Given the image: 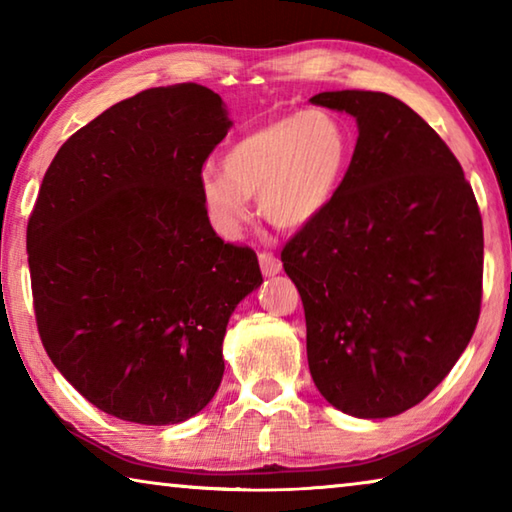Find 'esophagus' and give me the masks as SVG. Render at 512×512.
Instances as JSON below:
<instances>
[{
    "label": "esophagus",
    "instance_id": "esophagus-1",
    "mask_svg": "<svg viewBox=\"0 0 512 512\" xmlns=\"http://www.w3.org/2000/svg\"><path fill=\"white\" fill-rule=\"evenodd\" d=\"M259 266H262V273H264L266 277L277 275V273L282 271L280 259H277L275 255H271V253H259Z\"/></svg>",
    "mask_w": 512,
    "mask_h": 512
}]
</instances>
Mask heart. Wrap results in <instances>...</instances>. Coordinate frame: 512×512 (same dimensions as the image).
<instances>
[{
  "mask_svg": "<svg viewBox=\"0 0 512 512\" xmlns=\"http://www.w3.org/2000/svg\"><path fill=\"white\" fill-rule=\"evenodd\" d=\"M350 135L332 112L309 108L241 135L223 155V171L198 180L201 203L216 235L237 237L250 216V196L282 230L314 223L343 183Z\"/></svg>",
  "mask_w": 512,
  "mask_h": 512,
  "instance_id": "heart-1",
  "label": "heart"
}]
</instances>
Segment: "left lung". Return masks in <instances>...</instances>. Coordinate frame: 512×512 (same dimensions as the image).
Masks as SVG:
<instances>
[{
  "instance_id": "obj_1",
  "label": "left lung",
  "mask_w": 512,
  "mask_h": 512,
  "mask_svg": "<svg viewBox=\"0 0 512 512\" xmlns=\"http://www.w3.org/2000/svg\"><path fill=\"white\" fill-rule=\"evenodd\" d=\"M359 137L332 205L282 250L307 320L320 395L354 418L422 402L470 343L481 311L483 225L438 133L384 92L309 99Z\"/></svg>"
}]
</instances>
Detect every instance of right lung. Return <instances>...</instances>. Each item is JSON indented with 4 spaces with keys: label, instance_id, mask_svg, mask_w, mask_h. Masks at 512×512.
I'll return each mask as SVG.
<instances>
[{
    "label": "right lung",
    "instance_id": "right-lung-1",
    "mask_svg": "<svg viewBox=\"0 0 512 512\" xmlns=\"http://www.w3.org/2000/svg\"><path fill=\"white\" fill-rule=\"evenodd\" d=\"M230 126L205 85L151 88L76 131L42 178L27 228L40 339L119 420L164 427L203 411L232 311L262 284L257 255L216 237L198 192Z\"/></svg>",
    "mask_w": 512,
    "mask_h": 512
}]
</instances>
